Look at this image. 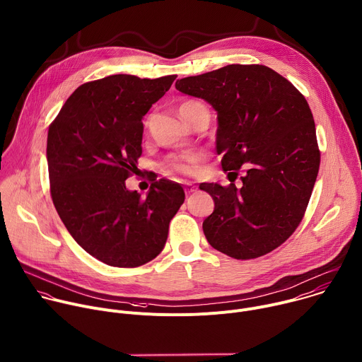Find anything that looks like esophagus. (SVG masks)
Returning <instances> with one entry per match:
<instances>
[{"label":"esophagus","mask_w":362,"mask_h":362,"mask_svg":"<svg viewBox=\"0 0 362 362\" xmlns=\"http://www.w3.org/2000/svg\"><path fill=\"white\" fill-rule=\"evenodd\" d=\"M195 191H197V188H195L191 182H187V184H185V194H187V195H189V194H192V192H195Z\"/></svg>","instance_id":"1"}]
</instances>
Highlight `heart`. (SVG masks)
Returning a JSON list of instances; mask_svg holds the SVG:
<instances>
[{
  "label": "heart",
  "instance_id": "1",
  "mask_svg": "<svg viewBox=\"0 0 362 362\" xmlns=\"http://www.w3.org/2000/svg\"><path fill=\"white\" fill-rule=\"evenodd\" d=\"M199 104L198 101H194V100H188V101H184L181 105H180V114L182 118H187L189 111L197 105ZM199 160V156L197 153H187V154H182V156H173L170 157L164 165H163V171L165 174H170V173H180V174H191L194 173V167L195 164L198 163Z\"/></svg>",
  "mask_w": 362,
  "mask_h": 362
}]
</instances>
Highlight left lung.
<instances>
[{
	"label": "left lung",
	"instance_id": "1",
	"mask_svg": "<svg viewBox=\"0 0 362 362\" xmlns=\"http://www.w3.org/2000/svg\"><path fill=\"white\" fill-rule=\"evenodd\" d=\"M216 111V153L235 184L202 182L214 212L202 230L212 248L237 259L265 255L300 226L320 170L313 112L305 97L274 69L231 64L175 83ZM228 174V177H230Z\"/></svg>",
	"mask_w": 362,
	"mask_h": 362
}]
</instances>
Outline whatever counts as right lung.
I'll use <instances>...</instances> for the list:
<instances>
[{
	"instance_id": "add662e5",
	"label": "right lung",
	"mask_w": 362,
	"mask_h": 362,
	"mask_svg": "<svg viewBox=\"0 0 362 362\" xmlns=\"http://www.w3.org/2000/svg\"><path fill=\"white\" fill-rule=\"evenodd\" d=\"M175 78L117 74L86 83L48 128L55 209L77 244L107 265L134 268L154 259L185 199L182 187L164 178L146 198L125 187L142 154V118Z\"/></svg>"
}]
</instances>
